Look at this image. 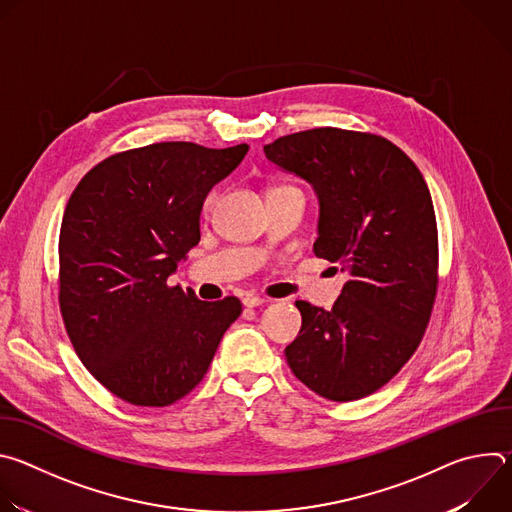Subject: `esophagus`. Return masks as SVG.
I'll use <instances>...</instances> for the list:
<instances>
[{
	"instance_id": "obj_1",
	"label": "esophagus",
	"mask_w": 512,
	"mask_h": 512,
	"mask_svg": "<svg viewBox=\"0 0 512 512\" xmlns=\"http://www.w3.org/2000/svg\"><path fill=\"white\" fill-rule=\"evenodd\" d=\"M263 304H267V300L259 298V296H245L243 298V306H247V308H259Z\"/></svg>"
}]
</instances>
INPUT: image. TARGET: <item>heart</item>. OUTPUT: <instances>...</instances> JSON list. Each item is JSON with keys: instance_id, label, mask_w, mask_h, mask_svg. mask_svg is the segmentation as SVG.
<instances>
[{"instance_id": "heart-1", "label": "heart", "mask_w": 512, "mask_h": 512, "mask_svg": "<svg viewBox=\"0 0 512 512\" xmlns=\"http://www.w3.org/2000/svg\"><path fill=\"white\" fill-rule=\"evenodd\" d=\"M273 190H298V188H296V186H277V188H273ZM273 190H271V192H273ZM214 200H216V194H210V196L204 200V214H208V212L212 210Z\"/></svg>"}]
</instances>
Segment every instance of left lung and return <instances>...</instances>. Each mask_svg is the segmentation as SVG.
I'll return each mask as SVG.
<instances>
[{"mask_svg":"<svg viewBox=\"0 0 512 512\" xmlns=\"http://www.w3.org/2000/svg\"><path fill=\"white\" fill-rule=\"evenodd\" d=\"M263 152L314 186V253L350 275L332 310L296 302L302 330L285 348L289 369L324 399L367 397L405 367L431 318L440 253L429 188L401 148L369 131L316 127Z\"/></svg>","mask_w":512,"mask_h":512,"instance_id":"obj_1","label":"left lung"}]
</instances>
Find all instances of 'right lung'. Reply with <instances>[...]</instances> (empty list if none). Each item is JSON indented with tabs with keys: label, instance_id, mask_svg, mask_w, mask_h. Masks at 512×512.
<instances>
[{
	"label": "right lung",
	"instance_id": "right-lung-1",
	"mask_svg": "<svg viewBox=\"0 0 512 512\" xmlns=\"http://www.w3.org/2000/svg\"><path fill=\"white\" fill-rule=\"evenodd\" d=\"M162 141L99 162L70 194L58 239V304L87 371L115 397L166 407L206 375L235 296L202 302L168 277L200 241L210 188L245 158Z\"/></svg>",
	"mask_w": 512,
	"mask_h": 512
}]
</instances>
